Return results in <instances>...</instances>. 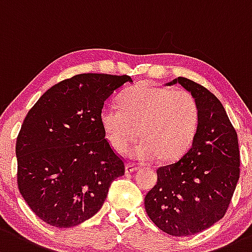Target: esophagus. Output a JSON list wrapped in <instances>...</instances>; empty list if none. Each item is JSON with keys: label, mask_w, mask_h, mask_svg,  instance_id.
I'll return each mask as SVG.
<instances>
[{"label": "esophagus", "mask_w": 252, "mask_h": 252, "mask_svg": "<svg viewBox=\"0 0 252 252\" xmlns=\"http://www.w3.org/2000/svg\"><path fill=\"white\" fill-rule=\"evenodd\" d=\"M137 170V166L133 163H126V174H131L133 171Z\"/></svg>", "instance_id": "34e87169"}]
</instances>
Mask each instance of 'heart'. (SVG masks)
<instances>
[{
	"label": "heart",
	"instance_id": "obj_1",
	"mask_svg": "<svg viewBox=\"0 0 252 252\" xmlns=\"http://www.w3.org/2000/svg\"><path fill=\"white\" fill-rule=\"evenodd\" d=\"M119 105L106 106L100 115L106 137L118 152H126L140 134L144 140L129 152L137 160L177 159L192 145L200 112L189 91L139 83L122 93Z\"/></svg>",
	"mask_w": 252,
	"mask_h": 252
}]
</instances>
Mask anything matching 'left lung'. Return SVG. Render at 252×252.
Instances as JSON below:
<instances>
[{"label": "left lung", "mask_w": 252, "mask_h": 252, "mask_svg": "<svg viewBox=\"0 0 252 252\" xmlns=\"http://www.w3.org/2000/svg\"><path fill=\"white\" fill-rule=\"evenodd\" d=\"M199 105V126L189 150L157 169V185L145 197L153 223L175 237L204 231L228 209L240 174L238 135L221 101L202 84L179 77Z\"/></svg>", "instance_id": "8db88e82"}]
</instances>
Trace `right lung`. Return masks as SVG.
Listing matches in <instances>:
<instances>
[{"label": "right lung", "instance_id": "1", "mask_svg": "<svg viewBox=\"0 0 252 252\" xmlns=\"http://www.w3.org/2000/svg\"><path fill=\"white\" fill-rule=\"evenodd\" d=\"M130 76L81 73L48 89L18 134V189L42 221L67 228L101 209L123 158L100 121L105 100Z\"/></svg>", "mask_w": 252, "mask_h": 252}]
</instances>
